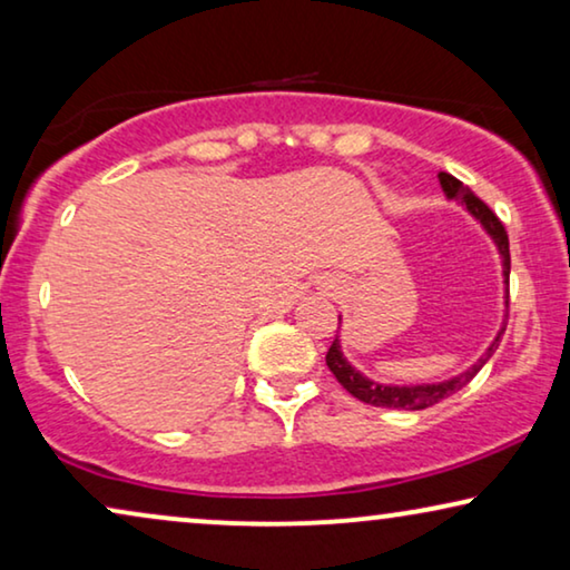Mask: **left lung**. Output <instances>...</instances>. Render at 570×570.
I'll return each instance as SVG.
<instances>
[{
	"label": "left lung",
	"instance_id": "left-lung-1",
	"mask_svg": "<svg viewBox=\"0 0 570 570\" xmlns=\"http://www.w3.org/2000/svg\"><path fill=\"white\" fill-rule=\"evenodd\" d=\"M439 178H441L443 191H446V197L464 202V205L470 207V213L478 217L482 225H485V230L490 233V236H493L498 248H501L503 275L509 277L511 275V254H509V233H505V225L498 220V215L493 213V209H490L480 197H474V194L466 189V186L459 181V178H454L451 174H439ZM501 332H505V326ZM498 342H501V334H498L493 345L488 347V353L482 355L470 371H464L462 376H456L451 381H443V384H425V386H381V384H373V381L365 379L363 373H357L353 365H350L345 357H342L337 337H334L330 350H326V365H330L334 379H337L340 384L355 396V400H361L365 404H373V407L425 410V407H431V404H439L441 400H446V396L456 394L459 389L470 384V381L478 376V371L482 368V365L490 361V355L495 353Z\"/></svg>",
	"mask_w": 570,
	"mask_h": 570
}]
</instances>
